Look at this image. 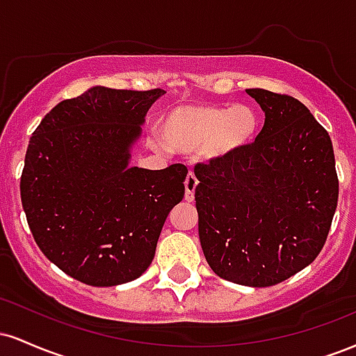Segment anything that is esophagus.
<instances>
[{
	"instance_id": "esophagus-1",
	"label": "esophagus",
	"mask_w": 356,
	"mask_h": 356,
	"mask_svg": "<svg viewBox=\"0 0 356 356\" xmlns=\"http://www.w3.org/2000/svg\"><path fill=\"white\" fill-rule=\"evenodd\" d=\"M184 186H186V201L192 202L194 201V191H195V187H197V179H195V175L192 172L187 174Z\"/></svg>"
}]
</instances>
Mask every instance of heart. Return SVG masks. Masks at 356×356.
<instances>
[{
	"mask_svg": "<svg viewBox=\"0 0 356 356\" xmlns=\"http://www.w3.org/2000/svg\"><path fill=\"white\" fill-rule=\"evenodd\" d=\"M259 113L252 105H179L162 117L165 144L177 152L201 150L209 162L239 154L254 140Z\"/></svg>",
	"mask_w": 356,
	"mask_h": 356,
	"instance_id": "b5f03b06",
	"label": "heart"
}]
</instances>
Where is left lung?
Returning <instances> with one entry per match:
<instances>
[{"label": "left lung", "instance_id": "1", "mask_svg": "<svg viewBox=\"0 0 356 356\" xmlns=\"http://www.w3.org/2000/svg\"><path fill=\"white\" fill-rule=\"evenodd\" d=\"M264 127L239 154L194 169L199 239L212 271L264 288L320 254L337 211L338 177L328 132L300 100L248 88Z\"/></svg>", "mask_w": 356, "mask_h": 356}]
</instances>
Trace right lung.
<instances>
[{
    "label": "right lung",
    "mask_w": 356,
    "mask_h": 356,
    "mask_svg": "<svg viewBox=\"0 0 356 356\" xmlns=\"http://www.w3.org/2000/svg\"><path fill=\"white\" fill-rule=\"evenodd\" d=\"M164 93L97 85L53 107L30 138L19 182L28 226L43 254L81 283L144 275L182 201L184 165L130 167L147 110Z\"/></svg>",
    "instance_id": "obj_1"
}]
</instances>
